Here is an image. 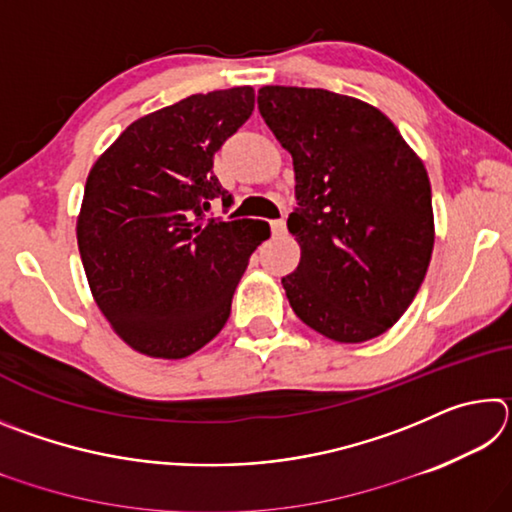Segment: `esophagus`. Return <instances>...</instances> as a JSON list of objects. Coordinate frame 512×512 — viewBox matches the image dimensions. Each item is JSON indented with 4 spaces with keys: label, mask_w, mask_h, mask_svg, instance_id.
I'll return each mask as SVG.
<instances>
[{
    "label": "esophagus",
    "mask_w": 512,
    "mask_h": 512,
    "mask_svg": "<svg viewBox=\"0 0 512 512\" xmlns=\"http://www.w3.org/2000/svg\"><path fill=\"white\" fill-rule=\"evenodd\" d=\"M271 232H273V237H282L284 232H287V223H284V221H271Z\"/></svg>",
    "instance_id": "1"
}]
</instances>
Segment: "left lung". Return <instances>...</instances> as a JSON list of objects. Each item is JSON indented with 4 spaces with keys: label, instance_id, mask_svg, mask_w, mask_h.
<instances>
[{
    "label": "left lung",
    "instance_id": "1",
    "mask_svg": "<svg viewBox=\"0 0 512 512\" xmlns=\"http://www.w3.org/2000/svg\"><path fill=\"white\" fill-rule=\"evenodd\" d=\"M257 106L296 173L287 225L300 262L282 277L291 309L336 343L377 339L431 262L427 169L384 112L348 94L264 85Z\"/></svg>",
    "mask_w": 512,
    "mask_h": 512
}]
</instances>
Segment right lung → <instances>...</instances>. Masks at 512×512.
<instances>
[{
    "label": "right lung",
    "mask_w": 512,
    "mask_h": 512,
    "mask_svg": "<svg viewBox=\"0 0 512 512\" xmlns=\"http://www.w3.org/2000/svg\"><path fill=\"white\" fill-rule=\"evenodd\" d=\"M250 85L192 94L131 126L92 164L76 239L92 298L128 348L185 359L221 332L268 223L205 221L232 196L212 173L253 115Z\"/></svg>",
    "instance_id": "add662e5"
}]
</instances>
